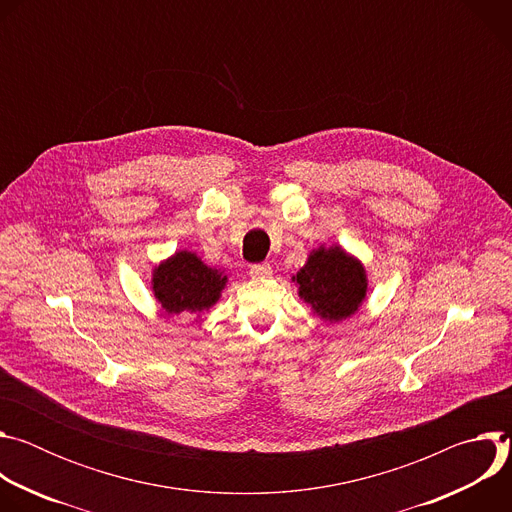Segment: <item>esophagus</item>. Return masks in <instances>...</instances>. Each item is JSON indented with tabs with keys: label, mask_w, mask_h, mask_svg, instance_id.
Returning <instances> with one entry per match:
<instances>
[{
	"label": "esophagus",
	"mask_w": 512,
	"mask_h": 512,
	"mask_svg": "<svg viewBox=\"0 0 512 512\" xmlns=\"http://www.w3.org/2000/svg\"><path fill=\"white\" fill-rule=\"evenodd\" d=\"M249 273H251V277L263 279V277H271L273 269H271V265H269V263H255V265H251Z\"/></svg>",
	"instance_id": "obj_1"
}]
</instances>
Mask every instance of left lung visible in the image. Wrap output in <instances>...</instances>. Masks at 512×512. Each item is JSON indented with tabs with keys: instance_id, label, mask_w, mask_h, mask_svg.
<instances>
[{
	"instance_id": "1",
	"label": "left lung",
	"mask_w": 512,
	"mask_h": 512,
	"mask_svg": "<svg viewBox=\"0 0 512 512\" xmlns=\"http://www.w3.org/2000/svg\"><path fill=\"white\" fill-rule=\"evenodd\" d=\"M291 281L312 312L330 324L354 316L369 289L367 269L340 245L314 249Z\"/></svg>"
}]
</instances>
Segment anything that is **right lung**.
I'll use <instances>...</instances> for the list:
<instances>
[{
	"label": "right lung",
	"mask_w": 512,
	"mask_h": 512,
	"mask_svg": "<svg viewBox=\"0 0 512 512\" xmlns=\"http://www.w3.org/2000/svg\"><path fill=\"white\" fill-rule=\"evenodd\" d=\"M227 275L208 267L196 253L178 251L152 273V291L170 316H200L212 308L227 285Z\"/></svg>",
	"instance_id": "right-lung-1"
}]
</instances>
